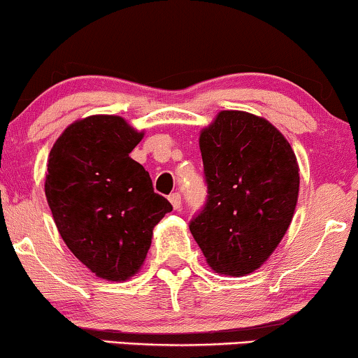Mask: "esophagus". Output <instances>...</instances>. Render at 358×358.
Listing matches in <instances>:
<instances>
[{
	"instance_id": "1",
	"label": "esophagus",
	"mask_w": 358,
	"mask_h": 358,
	"mask_svg": "<svg viewBox=\"0 0 358 358\" xmlns=\"http://www.w3.org/2000/svg\"><path fill=\"white\" fill-rule=\"evenodd\" d=\"M169 202L173 203V207H174V210H180V194L179 192H173L169 195Z\"/></svg>"
}]
</instances>
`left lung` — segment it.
Here are the masks:
<instances>
[{"instance_id": "left-lung-1", "label": "left lung", "mask_w": 358, "mask_h": 358, "mask_svg": "<svg viewBox=\"0 0 358 358\" xmlns=\"http://www.w3.org/2000/svg\"><path fill=\"white\" fill-rule=\"evenodd\" d=\"M207 202L189 228L208 266L241 277L261 267L295 212L296 156L266 119L223 110L200 134Z\"/></svg>"}]
</instances>
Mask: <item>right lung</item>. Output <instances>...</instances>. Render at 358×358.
I'll list each match as a JSON object with an SVG mask.
<instances>
[{
	"instance_id": "add662e5",
	"label": "right lung",
	"mask_w": 358,
	"mask_h": 358,
	"mask_svg": "<svg viewBox=\"0 0 358 358\" xmlns=\"http://www.w3.org/2000/svg\"><path fill=\"white\" fill-rule=\"evenodd\" d=\"M141 138L122 117L92 115L68 127L48 156L45 195L60 236L106 280L138 272L153 228L173 210L129 156Z\"/></svg>"
}]
</instances>
